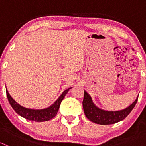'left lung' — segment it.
<instances>
[{
  "instance_id": "obj_1",
  "label": "left lung",
  "mask_w": 146,
  "mask_h": 146,
  "mask_svg": "<svg viewBox=\"0 0 146 146\" xmlns=\"http://www.w3.org/2000/svg\"><path fill=\"white\" fill-rule=\"evenodd\" d=\"M137 101L138 97L131 105L123 110L119 111H107L97 107L92 102L90 95L85 90L82 107L85 116L90 121L98 124L110 125L121 121L126 118L135 107Z\"/></svg>"
}]
</instances>
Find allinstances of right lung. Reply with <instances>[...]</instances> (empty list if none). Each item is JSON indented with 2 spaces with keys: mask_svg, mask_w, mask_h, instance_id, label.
I'll return each instance as SVG.
<instances>
[{
  "mask_svg": "<svg viewBox=\"0 0 146 146\" xmlns=\"http://www.w3.org/2000/svg\"><path fill=\"white\" fill-rule=\"evenodd\" d=\"M71 88H69L68 89L65 90L64 92H62V94L58 97V99L54 102L51 105L46 107V108L42 109V110H33V109H29L23 107V106L19 104L18 103L16 102L13 99V98L10 95L8 90H6V94L7 98H8L10 105L17 114L21 116L23 118L27 119V120L42 122L51 120V119H53L56 115L61 102L64 100V98H65L66 94L68 93L69 90L71 89Z\"/></svg>",
  "mask_w": 146,
  "mask_h": 146,
  "instance_id": "obj_1",
  "label": "right lung"
}]
</instances>
